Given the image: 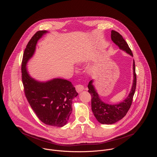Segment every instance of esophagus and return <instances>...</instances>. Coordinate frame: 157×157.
I'll return each instance as SVG.
<instances>
[{"label": "esophagus", "mask_w": 157, "mask_h": 157, "mask_svg": "<svg viewBox=\"0 0 157 157\" xmlns=\"http://www.w3.org/2000/svg\"><path fill=\"white\" fill-rule=\"evenodd\" d=\"M84 86L82 85H77L75 86V90H77V92H82V90H84Z\"/></svg>", "instance_id": "34e87169"}]
</instances>
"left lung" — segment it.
<instances>
[{
  "instance_id": "obj_1",
  "label": "left lung",
  "mask_w": 157,
  "mask_h": 157,
  "mask_svg": "<svg viewBox=\"0 0 157 157\" xmlns=\"http://www.w3.org/2000/svg\"><path fill=\"white\" fill-rule=\"evenodd\" d=\"M111 39L113 42L117 45L119 48L131 56H133L132 52L122 36L118 32L111 31ZM133 75L134 80L132 88L128 96L123 101L115 105H109L103 101L97 90L93 83L94 80H90L88 85V92L91 95V107L92 111L97 121L101 124H111L115 123L122 119L127 113L132 105L133 97L134 95L136 84V77L135 73V62H133Z\"/></svg>"
}]
</instances>
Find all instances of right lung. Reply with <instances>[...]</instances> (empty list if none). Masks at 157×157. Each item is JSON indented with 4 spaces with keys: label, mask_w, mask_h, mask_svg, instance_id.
<instances>
[{
    "label": "right lung",
    "mask_w": 157,
    "mask_h": 157,
    "mask_svg": "<svg viewBox=\"0 0 157 157\" xmlns=\"http://www.w3.org/2000/svg\"><path fill=\"white\" fill-rule=\"evenodd\" d=\"M47 33L37 31L26 45L23 56L22 79L27 100L40 121L49 126L62 127L67 123L72 111V100L78 95L73 85L60 78L37 81L30 76L26 68L38 40Z\"/></svg>",
    "instance_id": "add662e5"
}]
</instances>
